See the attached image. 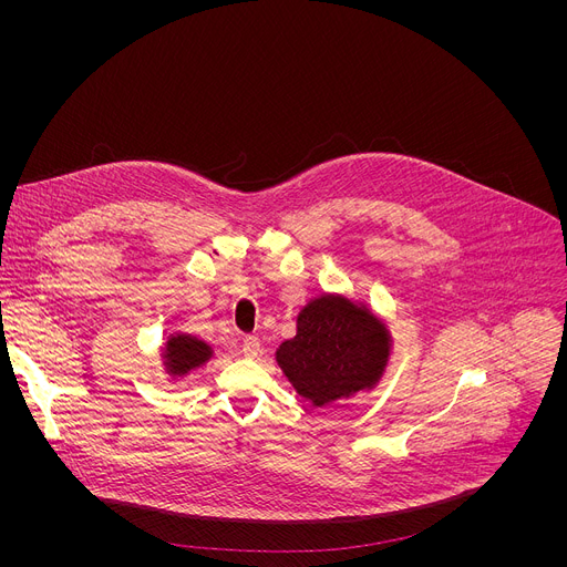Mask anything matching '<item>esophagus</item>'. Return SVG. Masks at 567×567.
<instances>
[{
    "mask_svg": "<svg viewBox=\"0 0 567 567\" xmlns=\"http://www.w3.org/2000/svg\"><path fill=\"white\" fill-rule=\"evenodd\" d=\"M241 352H245L247 359H256L260 354V339L258 337H247L241 341Z\"/></svg>",
    "mask_w": 567,
    "mask_h": 567,
    "instance_id": "1",
    "label": "esophagus"
}]
</instances>
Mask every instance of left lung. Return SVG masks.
Wrapping results in <instances>:
<instances>
[{
  "instance_id": "left-lung-1",
  "label": "left lung",
  "mask_w": 567,
  "mask_h": 567,
  "mask_svg": "<svg viewBox=\"0 0 567 567\" xmlns=\"http://www.w3.org/2000/svg\"><path fill=\"white\" fill-rule=\"evenodd\" d=\"M390 337L381 320L343 296H320L298 313V332L276 361L313 406L372 388L388 363Z\"/></svg>"
}]
</instances>
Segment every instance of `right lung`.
<instances>
[{"label":"right lung","instance_id":"1","mask_svg":"<svg viewBox=\"0 0 567 567\" xmlns=\"http://www.w3.org/2000/svg\"><path fill=\"white\" fill-rule=\"evenodd\" d=\"M213 357V350L208 343L199 341L197 337L190 334H177L171 337L164 350V359H166V370L173 377H184L190 370L204 365L208 359Z\"/></svg>","mask_w":567,"mask_h":567}]
</instances>
